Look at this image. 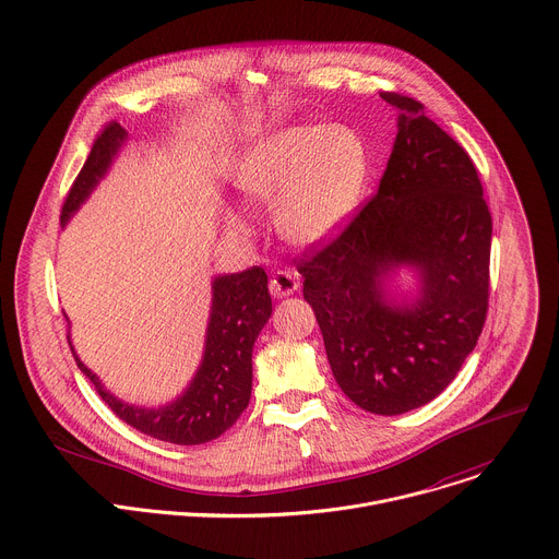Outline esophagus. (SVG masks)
<instances>
[{"instance_id": "34e87169", "label": "esophagus", "mask_w": 559, "mask_h": 559, "mask_svg": "<svg viewBox=\"0 0 559 559\" xmlns=\"http://www.w3.org/2000/svg\"><path fill=\"white\" fill-rule=\"evenodd\" d=\"M299 288V275L295 271H277L271 282H269V290L273 297L277 299H284V297H290L295 290Z\"/></svg>"}]
</instances>
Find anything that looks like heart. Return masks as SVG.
Returning a JSON list of instances; mask_svg holds the SVG:
<instances>
[{"label":"heart","mask_w":559,"mask_h":559,"mask_svg":"<svg viewBox=\"0 0 559 559\" xmlns=\"http://www.w3.org/2000/svg\"><path fill=\"white\" fill-rule=\"evenodd\" d=\"M369 179V153L347 127H284L258 140L238 162L234 186L247 203L273 204L277 234L299 247L328 242L360 203ZM227 227L249 231L240 212Z\"/></svg>","instance_id":"heart-1"}]
</instances>
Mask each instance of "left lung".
Returning <instances> with one entry per match:
<instances>
[{"instance_id":"8db88e82","label":"left lung","mask_w":559,"mask_h":559,"mask_svg":"<svg viewBox=\"0 0 559 559\" xmlns=\"http://www.w3.org/2000/svg\"><path fill=\"white\" fill-rule=\"evenodd\" d=\"M382 100L397 109V135L376 197L297 269L343 393L400 415L435 400L480 336L491 216L472 159L424 105ZM402 270L413 292L396 286Z\"/></svg>"}]
</instances>
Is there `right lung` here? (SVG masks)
<instances>
[{"mask_svg": "<svg viewBox=\"0 0 559 559\" xmlns=\"http://www.w3.org/2000/svg\"><path fill=\"white\" fill-rule=\"evenodd\" d=\"M127 140L129 133L116 122L96 140L66 199L61 214L63 227L107 177ZM271 312L273 304L264 269L253 266L242 273L216 275L212 280V306L201 362L183 393L162 406H140L114 395L79 358L72 334L68 341L81 371L122 421L168 443L197 445L221 437L247 408L253 380L251 354Z\"/></svg>", "mask_w": 559, "mask_h": 559, "instance_id": "add662e5", "label": "right lung"}]
</instances>
